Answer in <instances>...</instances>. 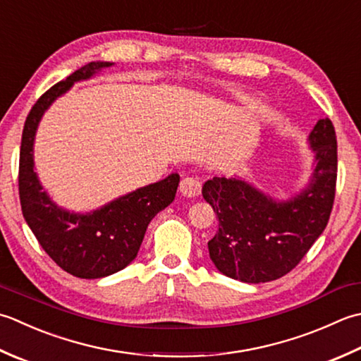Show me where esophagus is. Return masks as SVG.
<instances>
[{
	"instance_id": "1",
	"label": "esophagus",
	"mask_w": 361,
	"mask_h": 361,
	"mask_svg": "<svg viewBox=\"0 0 361 361\" xmlns=\"http://www.w3.org/2000/svg\"><path fill=\"white\" fill-rule=\"evenodd\" d=\"M202 190V185L199 180H195L194 176H186L180 183V192L185 197H195L199 195Z\"/></svg>"
}]
</instances>
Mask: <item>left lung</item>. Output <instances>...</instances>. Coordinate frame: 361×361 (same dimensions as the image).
Masks as SVG:
<instances>
[{"label":"left lung","instance_id":"8db88e82","mask_svg":"<svg viewBox=\"0 0 361 361\" xmlns=\"http://www.w3.org/2000/svg\"><path fill=\"white\" fill-rule=\"evenodd\" d=\"M308 139L316 167L308 186L291 200H274L239 178L214 176L203 185V199L219 219L209 258L224 275L245 283L283 277L327 227L338 172L331 120L321 118Z\"/></svg>","mask_w":361,"mask_h":361}]
</instances>
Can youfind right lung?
Returning a JSON list of instances; mask_svg holds the SVG:
<instances>
[{
  "mask_svg": "<svg viewBox=\"0 0 361 361\" xmlns=\"http://www.w3.org/2000/svg\"><path fill=\"white\" fill-rule=\"evenodd\" d=\"M111 62H89L48 89L26 117L20 147L18 192L21 211L48 257L61 269L80 279H102L122 271L136 258L148 224L175 199L180 175L118 197L87 214L68 213L53 203L34 172L32 145L37 125L56 98L89 80Z\"/></svg>",
  "mask_w": 361,
  "mask_h": 361,
  "instance_id": "add662e5",
  "label": "right lung"
}]
</instances>
